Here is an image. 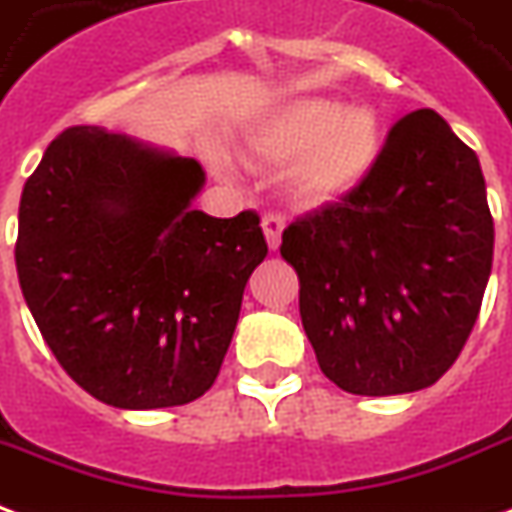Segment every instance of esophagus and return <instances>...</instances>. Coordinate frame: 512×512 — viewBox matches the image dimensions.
<instances>
[{
  "mask_svg": "<svg viewBox=\"0 0 512 512\" xmlns=\"http://www.w3.org/2000/svg\"><path fill=\"white\" fill-rule=\"evenodd\" d=\"M282 230H285V219L276 217V214L263 217V233H266V241L271 249H279V244H282Z\"/></svg>",
  "mask_w": 512,
  "mask_h": 512,
  "instance_id": "esophagus-1",
  "label": "esophagus"
}]
</instances>
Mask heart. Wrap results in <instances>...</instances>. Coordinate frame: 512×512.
Here are the masks:
<instances>
[{
  "instance_id": "obj_1",
  "label": "heart",
  "mask_w": 512,
  "mask_h": 512,
  "mask_svg": "<svg viewBox=\"0 0 512 512\" xmlns=\"http://www.w3.org/2000/svg\"><path fill=\"white\" fill-rule=\"evenodd\" d=\"M244 149L263 165H285V187L304 206H328L361 189L385 149L380 116L333 97H295L257 116Z\"/></svg>"
}]
</instances>
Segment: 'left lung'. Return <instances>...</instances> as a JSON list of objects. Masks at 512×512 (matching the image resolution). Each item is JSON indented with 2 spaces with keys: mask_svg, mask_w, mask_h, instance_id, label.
Instances as JSON below:
<instances>
[{
  "mask_svg": "<svg viewBox=\"0 0 512 512\" xmlns=\"http://www.w3.org/2000/svg\"><path fill=\"white\" fill-rule=\"evenodd\" d=\"M279 252L328 380L355 396L429 388L467 344L494 260L478 154L439 113H410L366 184L295 219Z\"/></svg>",
  "mask_w": 512,
  "mask_h": 512,
  "instance_id": "obj_1",
  "label": "left lung"
}]
</instances>
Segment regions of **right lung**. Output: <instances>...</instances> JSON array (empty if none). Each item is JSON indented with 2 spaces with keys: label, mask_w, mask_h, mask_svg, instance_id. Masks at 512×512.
I'll return each mask as SVG.
<instances>
[{
  "label": "right lung",
  "mask_w": 512,
  "mask_h": 512,
  "mask_svg": "<svg viewBox=\"0 0 512 512\" xmlns=\"http://www.w3.org/2000/svg\"><path fill=\"white\" fill-rule=\"evenodd\" d=\"M192 157L102 127L45 149L18 208L15 268L56 361L119 410L189 404L214 385L268 244L255 211L192 208Z\"/></svg>",
  "instance_id": "obj_1"
}]
</instances>
